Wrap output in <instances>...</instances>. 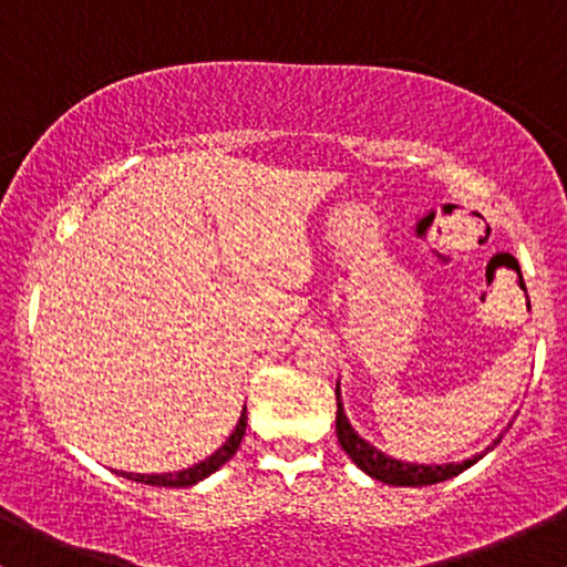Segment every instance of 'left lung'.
Returning a JSON list of instances; mask_svg holds the SVG:
<instances>
[{"mask_svg":"<svg viewBox=\"0 0 567 567\" xmlns=\"http://www.w3.org/2000/svg\"><path fill=\"white\" fill-rule=\"evenodd\" d=\"M336 405H338L336 434H338V442H341L343 453H347L362 472L370 474V477L381 480V483L394 485V487H421V485L445 483V480H451L455 474L470 470L472 464H477L487 451H493V447L501 442V437L493 440V445H487L485 453H477L464 461H451V464H415V461H402L379 451L373 442H368L362 434H357V429L351 426V421L347 419V410H343L341 381L336 383Z\"/></svg>","mask_w":567,"mask_h":567,"instance_id":"8db88e82","label":"left lung"}]
</instances>
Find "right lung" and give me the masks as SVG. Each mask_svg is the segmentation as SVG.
Here are the masks:
<instances>
[{
	"label": "right lung",
	"mask_w": 567,
	"mask_h": 567,
	"mask_svg": "<svg viewBox=\"0 0 567 567\" xmlns=\"http://www.w3.org/2000/svg\"><path fill=\"white\" fill-rule=\"evenodd\" d=\"M245 429H247V408H243L237 426H234V432L226 437L224 445H220L216 453L207 455L205 461H199V464L186 466V470H181V472H165V474H135V472H122V470H114V474H120V477H125V480H133V483H143V485L192 487V485L202 483V480L210 477V474H216L220 466H224L226 461L237 453L239 442H243V437H245Z\"/></svg>",
	"instance_id": "add662e5"
}]
</instances>
